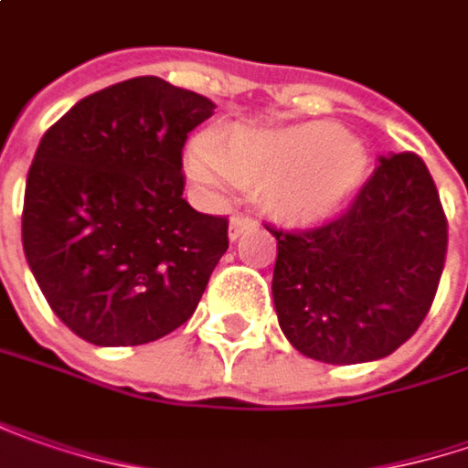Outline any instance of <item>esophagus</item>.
<instances>
[{"instance_id":"34e87169","label":"esophagus","mask_w":468,"mask_h":468,"mask_svg":"<svg viewBox=\"0 0 468 468\" xmlns=\"http://www.w3.org/2000/svg\"><path fill=\"white\" fill-rule=\"evenodd\" d=\"M252 226H255V218H250V216H234L231 223H229V237L237 239L239 234H245L247 229H252Z\"/></svg>"}]
</instances>
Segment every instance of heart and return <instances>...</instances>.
<instances>
[{"label": "heart", "instance_id": "obj_1", "mask_svg": "<svg viewBox=\"0 0 468 468\" xmlns=\"http://www.w3.org/2000/svg\"><path fill=\"white\" fill-rule=\"evenodd\" d=\"M189 176L213 189H261L269 207L290 223L335 216L368 171L363 144L335 123L234 131L223 142L202 136L186 154Z\"/></svg>", "mask_w": 468, "mask_h": 468}]
</instances>
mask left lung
<instances>
[{
  "label": "left lung",
  "instance_id": "1",
  "mask_svg": "<svg viewBox=\"0 0 468 468\" xmlns=\"http://www.w3.org/2000/svg\"><path fill=\"white\" fill-rule=\"evenodd\" d=\"M273 303L294 347L321 363H363L416 335L440 287L448 218L424 160L382 157L353 205L314 229H276Z\"/></svg>",
  "mask_w": 468,
  "mask_h": 468
}]
</instances>
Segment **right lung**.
Wrapping results in <instances>:
<instances>
[{
    "mask_svg": "<svg viewBox=\"0 0 468 468\" xmlns=\"http://www.w3.org/2000/svg\"><path fill=\"white\" fill-rule=\"evenodd\" d=\"M216 105L154 76L83 97L41 136L23 250L58 318L102 347L186 324L229 250V218L181 197L189 131Z\"/></svg>",
    "mask_w": 468,
    "mask_h": 468,
    "instance_id": "obj_1",
    "label": "right lung"
}]
</instances>
